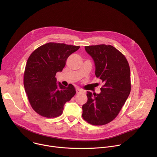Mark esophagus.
I'll return each instance as SVG.
<instances>
[{"label":"esophagus","mask_w":157,"mask_h":157,"mask_svg":"<svg viewBox=\"0 0 157 157\" xmlns=\"http://www.w3.org/2000/svg\"><path fill=\"white\" fill-rule=\"evenodd\" d=\"M83 93V91L82 90V89H76V93L77 94H80V93Z\"/></svg>","instance_id":"1"}]
</instances>
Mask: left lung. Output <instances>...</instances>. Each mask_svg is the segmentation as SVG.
I'll list each match as a JSON object with an SVG mask.
<instances>
[{
	"mask_svg": "<svg viewBox=\"0 0 157 157\" xmlns=\"http://www.w3.org/2000/svg\"><path fill=\"white\" fill-rule=\"evenodd\" d=\"M85 50L94 62L96 76L104 84L99 94L87 92L82 116L92 125H105L117 117L130 94V67L124 55L109 44L85 47Z\"/></svg>",
	"mask_w": 157,
	"mask_h": 157,
	"instance_id": "1",
	"label": "left lung"
}]
</instances>
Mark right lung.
I'll return each instance as SVG.
<instances>
[{"mask_svg":"<svg viewBox=\"0 0 157 157\" xmlns=\"http://www.w3.org/2000/svg\"><path fill=\"white\" fill-rule=\"evenodd\" d=\"M79 48V46L48 43L29 56L24 84L30 105L39 115L48 118L59 116L65 103L75 95L73 85L66 87L58 83L55 76L62 71L67 58Z\"/></svg>","mask_w":157,"mask_h":157,"instance_id":"1","label":"right lung"}]
</instances>
